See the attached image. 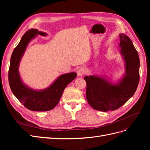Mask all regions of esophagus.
Instances as JSON below:
<instances>
[{
	"instance_id": "34e87169",
	"label": "esophagus",
	"mask_w": 150,
	"mask_h": 150,
	"mask_svg": "<svg viewBox=\"0 0 150 150\" xmlns=\"http://www.w3.org/2000/svg\"><path fill=\"white\" fill-rule=\"evenodd\" d=\"M77 74H78V76H82L84 74V67H79L78 70H77Z\"/></svg>"
}]
</instances>
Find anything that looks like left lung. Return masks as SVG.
Masks as SVG:
<instances>
[{
  "mask_svg": "<svg viewBox=\"0 0 150 150\" xmlns=\"http://www.w3.org/2000/svg\"><path fill=\"white\" fill-rule=\"evenodd\" d=\"M121 54L125 62V74L117 84L104 77L85 76L86 96L94 110L108 111L117 110L133 96L139 81V58L131 40L120 34Z\"/></svg>",
  "mask_w": 150,
  "mask_h": 150,
  "instance_id": "8db88e82",
  "label": "left lung"
}]
</instances>
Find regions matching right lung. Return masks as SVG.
<instances>
[{
	"label": "right lung",
	"mask_w": 150,
	"mask_h": 150,
	"mask_svg": "<svg viewBox=\"0 0 150 150\" xmlns=\"http://www.w3.org/2000/svg\"><path fill=\"white\" fill-rule=\"evenodd\" d=\"M38 34L47 35L43 32L31 29L24 34L13 50L8 69V83L13 94L26 108L31 111H47L52 110L59 103L64 89L76 78L77 74L70 72L62 74L48 88L40 91L31 89L22 82L19 72L21 59L29 42Z\"/></svg>",
	"instance_id": "add662e5"
}]
</instances>
